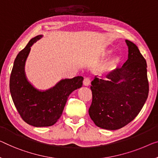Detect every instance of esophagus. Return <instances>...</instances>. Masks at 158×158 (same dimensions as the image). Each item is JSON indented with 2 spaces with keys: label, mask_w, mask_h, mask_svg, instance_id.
Returning <instances> with one entry per match:
<instances>
[{
  "label": "esophagus",
  "mask_w": 158,
  "mask_h": 158,
  "mask_svg": "<svg viewBox=\"0 0 158 158\" xmlns=\"http://www.w3.org/2000/svg\"><path fill=\"white\" fill-rule=\"evenodd\" d=\"M83 84H84V86H89V84H91L90 78H89V77H85V78H84V79Z\"/></svg>",
  "instance_id": "1"
}]
</instances>
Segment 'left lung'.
I'll use <instances>...</instances> for the list:
<instances>
[{"label": "left lung", "mask_w": 158, "mask_h": 158, "mask_svg": "<svg viewBox=\"0 0 158 158\" xmlns=\"http://www.w3.org/2000/svg\"><path fill=\"white\" fill-rule=\"evenodd\" d=\"M126 42L128 59L123 67L110 72L108 81L95 77L90 87L92 102L89 114L96 126L107 130H117L131 123L149 93L146 61L135 44Z\"/></svg>", "instance_id": "8db88e82"}]
</instances>
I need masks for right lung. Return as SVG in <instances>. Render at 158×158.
Here are the masks:
<instances>
[{
  "label": "right lung",
  "instance_id": "obj_1",
  "mask_svg": "<svg viewBox=\"0 0 158 158\" xmlns=\"http://www.w3.org/2000/svg\"><path fill=\"white\" fill-rule=\"evenodd\" d=\"M42 37L31 39L16 56L10 77V91L14 105L20 117L35 127L51 126L62 116L69 94L82 86L84 78L76 77L64 79L46 91H39L27 81L24 72L30 47Z\"/></svg>",
  "mask_w": 158,
  "mask_h": 158
}]
</instances>
